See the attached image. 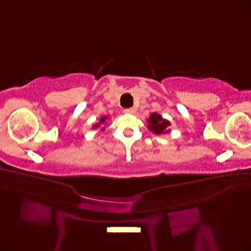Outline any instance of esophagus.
I'll list each match as a JSON object with an SVG mask.
<instances>
[{
	"instance_id": "esophagus-1",
	"label": "esophagus",
	"mask_w": 251,
	"mask_h": 251,
	"mask_svg": "<svg viewBox=\"0 0 251 251\" xmlns=\"http://www.w3.org/2000/svg\"><path fill=\"white\" fill-rule=\"evenodd\" d=\"M124 112H125L126 114L132 115V114H135V113H136V110H135L134 108H130V109H126V110H124Z\"/></svg>"
}]
</instances>
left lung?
<instances>
[{
  "mask_svg": "<svg viewBox=\"0 0 251 251\" xmlns=\"http://www.w3.org/2000/svg\"><path fill=\"white\" fill-rule=\"evenodd\" d=\"M148 122H149L148 128L154 134L161 135L164 133H169L171 131L169 129V126L171 125V123L157 113H152L150 116Z\"/></svg>",
  "mask_w": 251,
  "mask_h": 251,
  "instance_id": "obj_1",
  "label": "left lung"
}]
</instances>
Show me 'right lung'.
<instances>
[{
	"label": "right lung",
	"instance_id": "add662e5",
	"mask_svg": "<svg viewBox=\"0 0 251 251\" xmlns=\"http://www.w3.org/2000/svg\"><path fill=\"white\" fill-rule=\"evenodd\" d=\"M107 120H108V117H105V116L101 117V118L100 119V122H99V123H97V124H95L94 126H92V128L96 129V128H99V127H100V126H101V131H103V130H104L103 124H104L105 122H107Z\"/></svg>",
	"mask_w": 251,
	"mask_h": 251
}]
</instances>
